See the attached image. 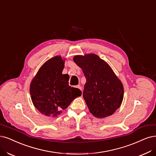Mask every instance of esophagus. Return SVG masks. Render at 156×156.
<instances>
[{"instance_id": "esophagus-1", "label": "esophagus", "mask_w": 156, "mask_h": 156, "mask_svg": "<svg viewBox=\"0 0 156 156\" xmlns=\"http://www.w3.org/2000/svg\"><path fill=\"white\" fill-rule=\"evenodd\" d=\"M76 88H78V89H80V90H81V91L82 90V87H81V86H80V85H76Z\"/></svg>"}]
</instances>
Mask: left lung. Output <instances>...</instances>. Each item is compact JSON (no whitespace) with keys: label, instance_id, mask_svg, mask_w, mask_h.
<instances>
[{"label":"left lung","instance_id":"8db88e82","mask_svg":"<svg viewBox=\"0 0 156 156\" xmlns=\"http://www.w3.org/2000/svg\"><path fill=\"white\" fill-rule=\"evenodd\" d=\"M73 60L86 78L83 97L90 112L98 118L113 114L122 104L124 90L111 67L93 53L76 55Z\"/></svg>","mask_w":156,"mask_h":156}]
</instances>
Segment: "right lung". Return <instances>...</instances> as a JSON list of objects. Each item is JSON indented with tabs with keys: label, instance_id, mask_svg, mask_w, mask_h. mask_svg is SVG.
I'll use <instances>...</instances> for the list:
<instances>
[{
	"label": "right lung",
	"instance_id": "add662e5",
	"mask_svg": "<svg viewBox=\"0 0 156 156\" xmlns=\"http://www.w3.org/2000/svg\"><path fill=\"white\" fill-rule=\"evenodd\" d=\"M64 59L56 56L39 69L30 84L32 102L37 110L47 116L56 117L67 108L82 91L69 85V75L63 74Z\"/></svg>",
	"mask_w": 156,
	"mask_h": 156
}]
</instances>
